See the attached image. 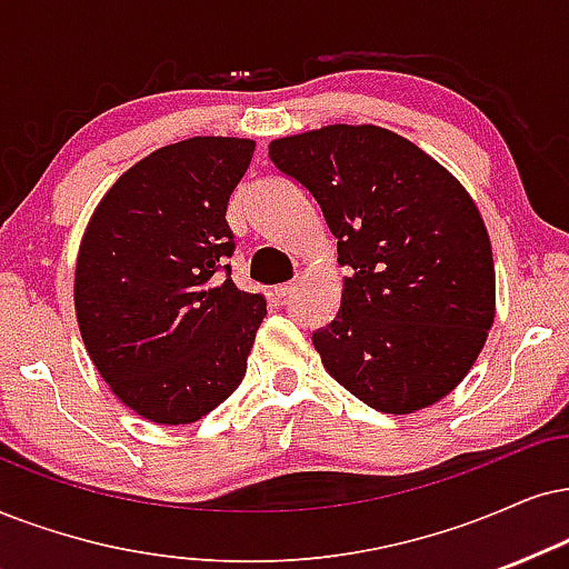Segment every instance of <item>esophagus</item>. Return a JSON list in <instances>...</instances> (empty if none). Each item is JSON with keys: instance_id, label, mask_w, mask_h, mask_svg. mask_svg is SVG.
<instances>
[{"instance_id": "34e87169", "label": "esophagus", "mask_w": 569, "mask_h": 569, "mask_svg": "<svg viewBox=\"0 0 569 569\" xmlns=\"http://www.w3.org/2000/svg\"><path fill=\"white\" fill-rule=\"evenodd\" d=\"M293 291H297V283H293V280H291V283H280V286H276V297H278V299L291 297Z\"/></svg>"}]
</instances>
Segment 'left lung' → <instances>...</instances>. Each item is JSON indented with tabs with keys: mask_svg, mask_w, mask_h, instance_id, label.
Masks as SVG:
<instances>
[{
	"mask_svg": "<svg viewBox=\"0 0 569 569\" xmlns=\"http://www.w3.org/2000/svg\"><path fill=\"white\" fill-rule=\"evenodd\" d=\"M268 149L318 201L349 270L336 320L312 333L330 378L386 415L455 391L496 315L491 239L465 186L380 126L336 123Z\"/></svg>",
	"mask_w": 569,
	"mask_h": 569,
	"instance_id": "8db88e82",
	"label": "left lung"
}]
</instances>
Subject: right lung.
Instances as JSON below:
<instances>
[{
  "label": "right lung",
  "instance_id": "1",
  "mask_svg": "<svg viewBox=\"0 0 569 569\" xmlns=\"http://www.w3.org/2000/svg\"><path fill=\"white\" fill-rule=\"evenodd\" d=\"M254 141L193 136L143 157L93 210L76 318L112 393L157 426H189L239 388L268 305L231 280L228 199Z\"/></svg>",
  "mask_w": 569,
  "mask_h": 569
}]
</instances>
